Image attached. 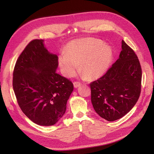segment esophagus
I'll return each mask as SVG.
<instances>
[{
  "label": "esophagus",
  "mask_w": 154,
  "mask_h": 154,
  "mask_svg": "<svg viewBox=\"0 0 154 154\" xmlns=\"http://www.w3.org/2000/svg\"><path fill=\"white\" fill-rule=\"evenodd\" d=\"M73 85L75 88H77L78 87H79L81 85V83L79 82H78V81H75L73 83Z\"/></svg>",
  "instance_id": "obj_1"
}]
</instances>
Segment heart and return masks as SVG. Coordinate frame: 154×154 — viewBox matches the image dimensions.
<instances>
[{"label": "heart", "instance_id": "heart-1", "mask_svg": "<svg viewBox=\"0 0 154 154\" xmlns=\"http://www.w3.org/2000/svg\"><path fill=\"white\" fill-rule=\"evenodd\" d=\"M112 57L110 46L99 39L82 38L69 42L65 52L60 55L58 63L65 77L73 76L79 64V71L87 79H96L103 75Z\"/></svg>", "mask_w": 154, "mask_h": 154}]
</instances>
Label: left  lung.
<instances>
[{
  "label": "left lung",
  "mask_w": 154,
  "mask_h": 154,
  "mask_svg": "<svg viewBox=\"0 0 154 154\" xmlns=\"http://www.w3.org/2000/svg\"><path fill=\"white\" fill-rule=\"evenodd\" d=\"M142 75L138 56L122 40L119 58L103 76L90 84L91 103L96 112L108 121L126 115L140 97Z\"/></svg>",
  "instance_id": "8db88e82"
}]
</instances>
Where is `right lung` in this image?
Masks as SVG:
<instances>
[{"instance_id": "right-lung-1", "label": "right lung", "mask_w": 154, "mask_h": 154, "mask_svg": "<svg viewBox=\"0 0 154 154\" xmlns=\"http://www.w3.org/2000/svg\"><path fill=\"white\" fill-rule=\"evenodd\" d=\"M43 42L32 40L20 55L12 86L25 115L38 125L51 126L65 114L73 85L56 73L58 57L46 50Z\"/></svg>"}]
</instances>
